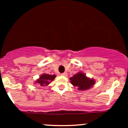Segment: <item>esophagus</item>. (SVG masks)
Instances as JSON below:
<instances>
[{
    "label": "esophagus",
    "instance_id": "1",
    "mask_svg": "<svg viewBox=\"0 0 128 128\" xmlns=\"http://www.w3.org/2000/svg\"><path fill=\"white\" fill-rule=\"evenodd\" d=\"M62 76H65V77H66L67 76H68V73H67V72H64V73H62Z\"/></svg>",
    "mask_w": 128,
    "mask_h": 128
}]
</instances>
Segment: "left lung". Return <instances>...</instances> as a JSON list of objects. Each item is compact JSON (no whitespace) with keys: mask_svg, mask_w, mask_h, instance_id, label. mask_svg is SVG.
<instances>
[{"mask_svg":"<svg viewBox=\"0 0 128 128\" xmlns=\"http://www.w3.org/2000/svg\"><path fill=\"white\" fill-rule=\"evenodd\" d=\"M70 82L74 87H77L78 90H87L94 86L95 80L87 77L86 74L82 72H77L70 78Z\"/></svg>","mask_w":128,"mask_h":128,"instance_id":"left-lung-1","label":"left lung"}]
</instances>
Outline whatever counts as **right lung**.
<instances>
[{
    "mask_svg": "<svg viewBox=\"0 0 128 128\" xmlns=\"http://www.w3.org/2000/svg\"><path fill=\"white\" fill-rule=\"evenodd\" d=\"M56 77V75H51L48 74H42L41 76H40L38 79L36 80L35 82H34V84L39 85L40 86H47Z\"/></svg>",
    "mask_w": 128,
    "mask_h": 128,
    "instance_id": "1",
    "label": "right lung"
}]
</instances>
